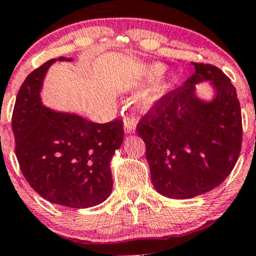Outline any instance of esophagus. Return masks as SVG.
I'll use <instances>...</instances> for the list:
<instances>
[{
  "label": "esophagus",
  "instance_id": "34e87169",
  "mask_svg": "<svg viewBox=\"0 0 256 256\" xmlns=\"http://www.w3.org/2000/svg\"><path fill=\"white\" fill-rule=\"evenodd\" d=\"M123 122H124L126 132L130 133V132L136 130V118H134V117H126Z\"/></svg>",
  "mask_w": 256,
  "mask_h": 256
}]
</instances>
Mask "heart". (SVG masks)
<instances>
[{
	"mask_svg": "<svg viewBox=\"0 0 256 256\" xmlns=\"http://www.w3.org/2000/svg\"><path fill=\"white\" fill-rule=\"evenodd\" d=\"M164 65H152V66L148 68L146 71V80H154V78H160V76L162 75V72H164ZM165 91H166V86L162 85V84H158V85L152 86V88L144 92L143 97H142L140 106L143 107V108H149V107H152L158 100L162 98V94H165Z\"/></svg>",
	"mask_w": 256,
	"mask_h": 256,
	"instance_id": "heart-1",
	"label": "heart"
}]
</instances>
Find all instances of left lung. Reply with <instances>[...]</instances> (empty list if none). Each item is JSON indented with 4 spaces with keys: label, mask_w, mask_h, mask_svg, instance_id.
Listing matches in <instances>:
<instances>
[{
    "label": "left lung",
    "mask_w": 256,
    "mask_h": 256,
    "mask_svg": "<svg viewBox=\"0 0 256 256\" xmlns=\"http://www.w3.org/2000/svg\"><path fill=\"white\" fill-rule=\"evenodd\" d=\"M192 64L194 75L158 100L136 124L152 185L170 198H191L220 186L242 150L240 104L230 78L214 65ZM201 80L216 88L213 102L194 94Z\"/></svg>",
    "instance_id": "left-lung-1"
}]
</instances>
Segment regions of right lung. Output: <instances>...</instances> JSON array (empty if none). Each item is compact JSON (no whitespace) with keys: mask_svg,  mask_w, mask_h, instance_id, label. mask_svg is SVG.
<instances>
[{"mask_svg":"<svg viewBox=\"0 0 256 256\" xmlns=\"http://www.w3.org/2000/svg\"><path fill=\"white\" fill-rule=\"evenodd\" d=\"M55 60L32 71L18 91L12 113L16 156L26 180L43 198L71 208L96 206L112 191L110 162L123 143V120L102 124L46 108L39 92Z\"/></svg>","mask_w":256,"mask_h":256,"instance_id":"1","label":"right lung"}]
</instances>
